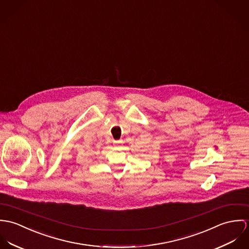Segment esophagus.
<instances>
[{
  "label": "esophagus",
  "mask_w": 249,
  "mask_h": 249,
  "mask_svg": "<svg viewBox=\"0 0 249 249\" xmlns=\"http://www.w3.org/2000/svg\"><path fill=\"white\" fill-rule=\"evenodd\" d=\"M118 143H120V141H118V140H113V144H118Z\"/></svg>",
  "instance_id": "esophagus-1"
}]
</instances>
